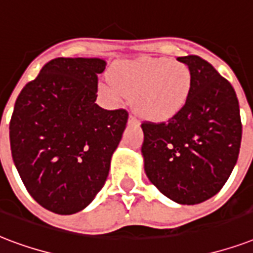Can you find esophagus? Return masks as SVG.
I'll use <instances>...</instances> for the list:
<instances>
[{
	"label": "esophagus",
	"mask_w": 253,
	"mask_h": 253,
	"mask_svg": "<svg viewBox=\"0 0 253 253\" xmlns=\"http://www.w3.org/2000/svg\"><path fill=\"white\" fill-rule=\"evenodd\" d=\"M128 123H138V119H136V117H134V115L131 114L130 117H128Z\"/></svg>",
	"instance_id": "esophagus-1"
}]
</instances>
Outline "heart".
<instances>
[{
    "label": "heart",
    "instance_id": "heart-1",
    "mask_svg": "<svg viewBox=\"0 0 253 253\" xmlns=\"http://www.w3.org/2000/svg\"><path fill=\"white\" fill-rule=\"evenodd\" d=\"M192 86L190 69L166 58H139L117 63L111 78L101 82L102 94L114 105L132 96L136 114L148 121H167L188 101Z\"/></svg>",
    "mask_w": 253,
    "mask_h": 253
}]
</instances>
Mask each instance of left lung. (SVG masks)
Listing matches in <instances>:
<instances>
[{"mask_svg":"<svg viewBox=\"0 0 253 253\" xmlns=\"http://www.w3.org/2000/svg\"><path fill=\"white\" fill-rule=\"evenodd\" d=\"M191 71L188 101L167 122H143L142 154L150 182L180 204L210 199L228 180L242 143L236 92L211 63L179 57Z\"/></svg>","mask_w":253,"mask_h":253,"instance_id":"8db88e82","label":"left lung"}]
</instances>
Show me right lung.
Returning a JSON list of instances; mask_svg holds the SVG:
<instances>
[{
    "label": "right lung",
    "mask_w": 253,
    "mask_h": 253,
    "mask_svg": "<svg viewBox=\"0 0 253 253\" xmlns=\"http://www.w3.org/2000/svg\"><path fill=\"white\" fill-rule=\"evenodd\" d=\"M105 69L99 58H55L15 101L13 162L33 199L59 215L84 210L102 190L126 128V110L95 103Z\"/></svg>",
    "instance_id": "obj_1"
}]
</instances>
